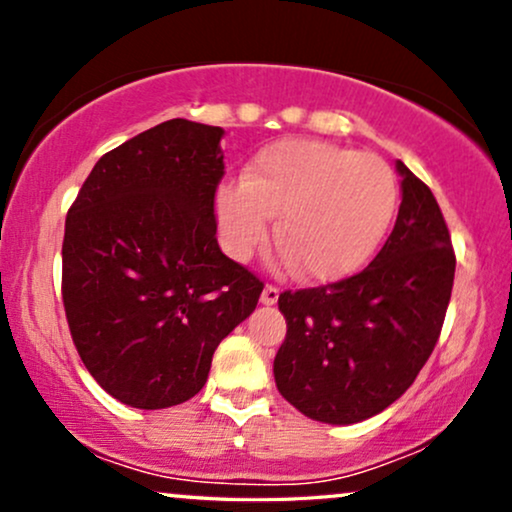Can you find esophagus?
<instances>
[{"label":"esophagus","mask_w":512,"mask_h":512,"mask_svg":"<svg viewBox=\"0 0 512 512\" xmlns=\"http://www.w3.org/2000/svg\"><path fill=\"white\" fill-rule=\"evenodd\" d=\"M260 301H262V305H276V301H279V289H276V286H272V284H267L262 289Z\"/></svg>","instance_id":"34e87169"}]
</instances>
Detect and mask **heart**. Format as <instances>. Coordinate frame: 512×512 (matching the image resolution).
<instances>
[{
  "instance_id": "heart-1",
  "label": "heart",
  "mask_w": 512,
  "mask_h": 512,
  "mask_svg": "<svg viewBox=\"0 0 512 512\" xmlns=\"http://www.w3.org/2000/svg\"><path fill=\"white\" fill-rule=\"evenodd\" d=\"M397 178L383 158L320 139H279L252 156L243 185L216 190V221L238 260L267 238L298 276L337 281L383 243L397 211Z\"/></svg>"
}]
</instances>
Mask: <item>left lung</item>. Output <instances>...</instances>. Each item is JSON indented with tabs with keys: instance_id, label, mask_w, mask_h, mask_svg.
<instances>
[{
	"instance_id": "8db88e82",
	"label": "left lung",
	"mask_w": 512,
	"mask_h": 512,
	"mask_svg": "<svg viewBox=\"0 0 512 512\" xmlns=\"http://www.w3.org/2000/svg\"><path fill=\"white\" fill-rule=\"evenodd\" d=\"M402 204L361 274L284 291L286 339L274 358L281 397L313 421L349 426L390 407L431 356L448 310L455 252L433 192L395 163Z\"/></svg>"
}]
</instances>
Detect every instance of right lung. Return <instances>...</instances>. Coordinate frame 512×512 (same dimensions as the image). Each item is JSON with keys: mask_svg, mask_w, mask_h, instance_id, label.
Here are the masks:
<instances>
[{"mask_svg": "<svg viewBox=\"0 0 512 512\" xmlns=\"http://www.w3.org/2000/svg\"><path fill=\"white\" fill-rule=\"evenodd\" d=\"M221 127L175 117L105 154L64 223L62 301L81 361L134 409L187 402L262 281L216 243Z\"/></svg>", "mask_w": 512, "mask_h": 512, "instance_id": "obj_1", "label": "right lung"}]
</instances>
